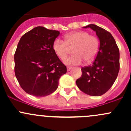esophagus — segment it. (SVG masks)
I'll return each instance as SVG.
<instances>
[{"instance_id": "1", "label": "esophagus", "mask_w": 131, "mask_h": 131, "mask_svg": "<svg viewBox=\"0 0 131 131\" xmlns=\"http://www.w3.org/2000/svg\"><path fill=\"white\" fill-rule=\"evenodd\" d=\"M72 69V67H67V71H68V72L70 71Z\"/></svg>"}]
</instances>
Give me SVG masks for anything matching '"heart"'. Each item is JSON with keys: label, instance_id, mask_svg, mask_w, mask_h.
Returning <instances> with one entry per match:
<instances>
[{"label": "heart", "instance_id": "obj_1", "mask_svg": "<svg viewBox=\"0 0 131 131\" xmlns=\"http://www.w3.org/2000/svg\"><path fill=\"white\" fill-rule=\"evenodd\" d=\"M64 38V41L56 39L52 49L56 56L63 59L67 56L70 48L74 47L72 52L74 54L63 60L67 65H78L84 60L89 63L94 59L98 52V39L87 31H75L67 34Z\"/></svg>", "mask_w": 131, "mask_h": 131}]
</instances>
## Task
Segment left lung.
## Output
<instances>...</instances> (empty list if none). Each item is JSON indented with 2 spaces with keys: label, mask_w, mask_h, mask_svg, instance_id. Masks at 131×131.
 I'll return each mask as SVG.
<instances>
[{
  "label": "left lung",
  "mask_w": 131,
  "mask_h": 131,
  "mask_svg": "<svg viewBox=\"0 0 131 131\" xmlns=\"http://www.w3.org/2000/svg\"><path fill=\"white\" fill-rule=\"evenodd\" d=\"M90 28L96 32L100 40V47L92 65L82 68V76L76 81L80 91L92 96L104 94L113 85L120 68L119 49L110 32L96 25Z\"/></svg>",
  "instance_id": "left-lung-1"
}]
</instances>
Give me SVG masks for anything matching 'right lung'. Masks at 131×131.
<instances>
[{
    "label": "right lung",
    "instance_id": "add662e5",
    "mask_svg": "<svg viewBox=\"0 0 131 131\" xmlns=\"http://www.w3.org/2000/svg\"><path fill=\"white\" fill-rule=\"evenodd\" d=\"M59 31L37 26L19 40L14 54V72L22 89L36 97L54 92L67 67L54 53L52 44Z\"/></svg>",
    "mask_w": 131,
    "mask_h": 131
}]
</instances>
